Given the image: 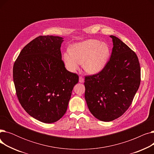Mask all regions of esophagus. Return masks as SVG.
I'll return each instance as SVG.
<instances>
[{
  "instance_id": "34e87169",
  "label": "esophagus",
  "mask_w": 154,
  "mask_h": 154,
  "mask_svg": "<svg viewBox=\"0 0 154 154\" xmlns=\"http://www.w3.org/2000/svg\"><path fill=\"white\" fill-rule=\"evenodd\" d=\"M84 82V79L82 76H80L79 77V82L80 83H83Z\"/></svg>"
}]
</instances>
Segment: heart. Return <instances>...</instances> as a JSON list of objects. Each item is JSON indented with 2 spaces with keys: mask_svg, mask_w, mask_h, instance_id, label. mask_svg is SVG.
Returning <instances> with one entry per match:
<instances>
[{
  "mask_svg": "<svg viewBox=\"0 0 154 154\" xmlns=\"http://www.w3.org/2000/svg\"><path fill=\"white\" fill-rule=\"evenodd\" d=\"M110 55L109 46L98 40L90 39L75 44L70 51L64 53L63 60L67 69L76 72L83 62V69L91 74L100 72L109 60Z\"/></svg>",
  "mask_w": 154,
  "mask_h": 154,
  "instance_id": "heart-1",
  "label": "heart"
}]
</instances>
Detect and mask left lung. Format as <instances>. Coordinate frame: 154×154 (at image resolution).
<instances>
[{
	"label": "left lung",
	"instance_id": "1",
	"mask_svg": "<svg viewBox=\"0 0 154 154\" xmlns=\"http://www.w3.org/2000/svg\"><path fill=\"white\" fill-rule=\"evenodd\" d=\"M110 60L100 72L85 77V99L92 114L110 122L122 116L131 106L140 84L137 55L114 35Z\"/></svg>",
	"mask_w": 154,
	"mask_h": 154
}]
</instances>
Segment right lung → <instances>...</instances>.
I'll return each mask as SVG.
<instances>
[{
    "label": "right lung",
    "mask_w": 154,
    "mask_h": 154,
    "mask_svg": "<svg viewBox=\"0 0 154 154\" xmlns=\"http://www.w3.org/2000/svg\"><path fill=\"white\" fill-rule=\"evenodd\" d=\"M63 38L40 35L23 48L13 67L18 100L27 113L44 123H54L66 112L79 75L62 60Z\"/></svg>",
    "instance_id": "add662e5"
}]
</instances>
